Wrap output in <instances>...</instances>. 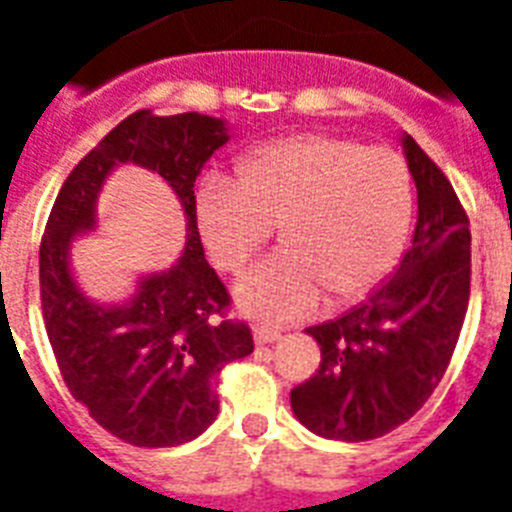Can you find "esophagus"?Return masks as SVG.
Segmentation results:
<instances>
[{
    "label": "esophagus",
    "instance_id": "1",
    "mask_svg": "<svg viewBox=\"0 0 512 512\" xmlns=\"http://www.w3.org/2000/svg\"><path fill=\"white\" fill-rule=\"evenodd\" d=\"M253 339H256V344H272L280 339V328L269 326V323H256L253 326Z\"/></svg>",
    "mask_w": 512,
    "mask_h": 512
}]
</instances>
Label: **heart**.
<instances>
[{
  "mask_svg": "<svg viewBox=\"0 0 512 512\" xmlns=\"http://www.w3.org/2000/svg\"><path fill=\"white\" fill-rule=\"evenodd\" d=\"M411 173L398 152L350 138L272 141L237 165V184L208 178L197 227L221 272H240L280 229L283 253L240 277L235 299L253 318L291 320L328 301L360 299L406 245Z\"/></svg>",
  "mask_w": 512,
  "mask_h": 512,
  "instance_id": "heart-1",
  "label": "heart"
}]
</instances>
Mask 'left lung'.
I'll return each instance as SVG.
<instances>
[{"instance_id":"left-lung-1","label":"left lung","mask_w":512,"mask_h":512,"mask_svg":"<svg viewBox=\"0 0 512 512\" xmlns=\"http://www.w3.org/2000/svg\"><path fill=\"white\" fill-rule=\"evenodd\" d=\"M419 219L398 272L368 301L323 326L318 371L291 390L304 427L371 441L417 414L446 374L470 301V219L443 170L403 138Z\"/></svg>"}]
</instances>
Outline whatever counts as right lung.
<instances>
[{
  "label": "right lung",
  "instance_id": "1",
  "mask_svg": "<svg viewBox=\"0 0 512 512\" xmlns=\"http://www.w3.org/2000/svg\"><path fill=\"white\" fill-rule=\"evenodd\" d=\"M224 122L141 109L74 165L39 245V293L55 363L77 403L114 438L162 449L197 438L219 414L221 368L253 352L251 328L229 318V291L205 261L194 178L219 146ZM136 161L160 172L187 211V251L176 268L142 281L125 308H98L70 280V237L92 226L108 170Z\"/></svg>",
  "mask_w": 512,
  "mask_h": 512
}]
</instances>
